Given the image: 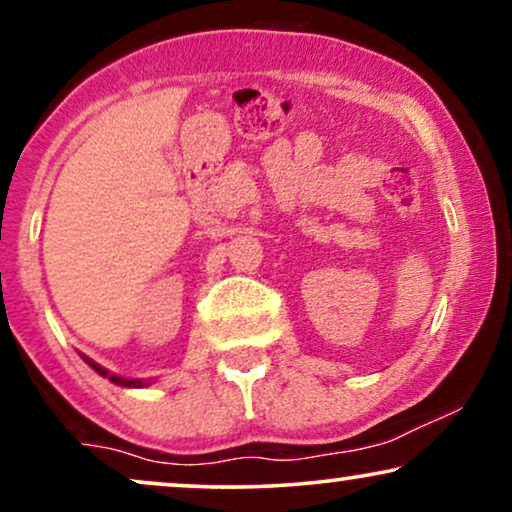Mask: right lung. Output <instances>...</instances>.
<instances>
[{"mask_svg": "<svg viewBox=\"0 0 512 512\" xmlns=\"http://www.w3.org/2000/svg\"><path fill=\"white\" fill-rule=\"evenodd\" d=\"M88 366H90V368H95L97 373H100L102 377H109V380L114 382V384H121V387H146V382H142V380H123V377H118V375H114V373H109L107 368H102L100 363H95V361H90V359H88Z\"/></svg>", "mask_w": 512, "mask_h": 512, "instance_id": "1", "label": "right lung"}]
</instances>
